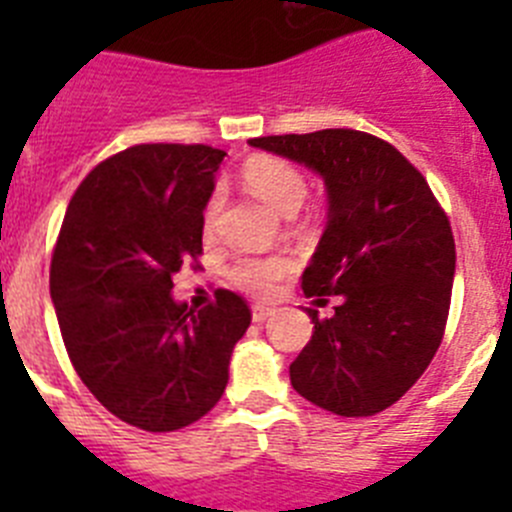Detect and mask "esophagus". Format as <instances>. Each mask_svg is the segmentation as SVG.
Instances as JSON below:
<instances>
[{"label": "esophagus", "instance_id": "1", "mask_svg": "<svg viewBox=\"0 0 512 512\" xmlns=\"http://www.w3.org/2000/svg\"><path fill=\"white\" fill-rule=\"evenodd\" d=\"M271 307H266V305H253V310H251V320L256 325H261V323H266V320L271 318Z\"/></svg>", "mask_w": 512, "mask_h": 512}]
</instances>
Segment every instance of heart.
I'll list each match as a JSON object with an SVG mask.
<instances>
[{
  "instance_id": "1",
  "label": "heart",
  "mask_w": 512,
  "mask_h": 512,
  "mask_svg": "<svg viewBox=\"0 0 512 512\" xmlns=\"http://www.w3.org/2000/svg\"><path fill=\"white\" fill-rule=\"evenodd\" d=\"M241 179L251 194L274 207L282 215H295L307 194L305 174L295 164L277 156L248 158L241 171ZM223 207V197L215 192L202 210V230L205 235L215 233L217 215ZM295 269V259L287 253H269V256H241L230 266V282L251 292L253 297L274 295L277 284Z\"/></svg>"
}]
</instances>
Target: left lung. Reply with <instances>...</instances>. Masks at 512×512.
I'll use <instances>...</instances> for the list:
<instances>
[{
	"mask_svg": "<svg viewBox=\"0 0 512 512\" xmlns=\"http://www.w3.org/2000/svg\"><path fill=\"white\" fill-rule=\"evenodd\" d=\"M253 148L323 179L328 223L302 274L315 302L338 297L289 366L292 387L346 418L382 413L428 369L449 318L456 251L449 217L395 146L361 130L266 135Z\"/></svg>",
	"mask_w": 512,
	"mask_h": 512,
	"instance_id": "left-lung-1",
	"label": "left lung"
}]
</instances>
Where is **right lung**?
Wrapping results in <instances>:
<instances>
[{
  "mask_svg": "<svg viewBox=\"0 0 512 512\" xmlns=\"http://www.w3.org/2000/svg\"><path fill=\"white\" fill-rule=\"evenodd\" d=\"M225 151L146 143L79 184L51 261V300L81 382L115 418L151 433L210 413L251 325L243 297L217 289L189 310L176 271L202 253V210Z\"/></svg>",
  "mask_w": 512,
  "mask_h": 512,
  "instance_id": "right-lung-1",
  "label": "right lung"
}]
</instances>
